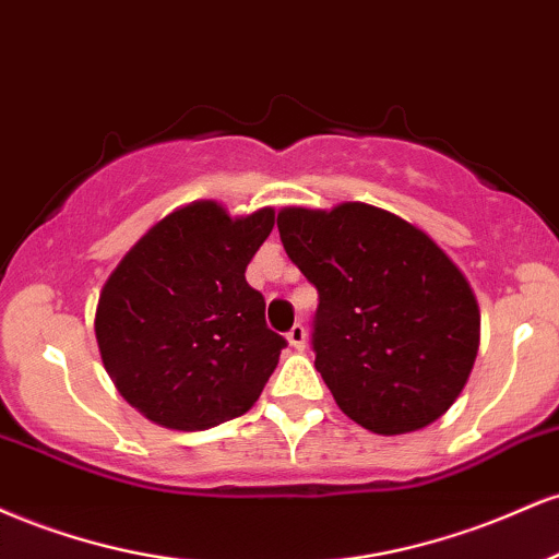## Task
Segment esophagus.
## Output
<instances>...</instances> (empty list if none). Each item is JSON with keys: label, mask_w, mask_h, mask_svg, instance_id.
Instances as JSON below:
<instances>
[{"label": "esophagus", "mask_w": 559, "mask_h": 559, "mask_svg": "<svg viewBox=\"0 0 559 559\" xmlns=\"http://www.w3.org/2000/svg\"><path fill=\"white\" fill-rule=\"evenodd\" d=\"M287 343H290L295 350H306V343H308V334H306V326L304 324H295L290 332H287Z\"/></svg>", "instance_id": "esophagus-1"}]
</instances>
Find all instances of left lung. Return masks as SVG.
<instances>
[{
  "label": "left lung",
  "instance_id": "1",
  "mask_svg": "<svg viewBox=\"0 0 559 559\" xmlns=\"http://www.w3.org/2000/svg\"><path fill=\"white\" fill-rule=\"evenodd\" d=\"M282 246L317 287V371L347 418L373 435L437 421L478 353L476 295L450 255L411 222L369 206H287Z\"/></svg>",
  "mask_w": 559,
  "mask_h": 559
}]
</instances>
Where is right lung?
<instances>
[{
  "label": "right lung",
  "mask_w": 559,
  "mask_h": 559,
  "mask_svg": "<svg viewBox=\"0 0 559 559\" xmlns=\"http://www.w3.org/2000/svg\"><path fill=\"white\" fill-rule=\"evenodd\" d=\"M274 209L233 219L216 201L167 214L124 253L96 306V343L117 392L148 421L203 431L238 418L277 369L285 337L246 282Z\"/></svg>",
  "instance_id": "obj_1"
}]
</instances>
